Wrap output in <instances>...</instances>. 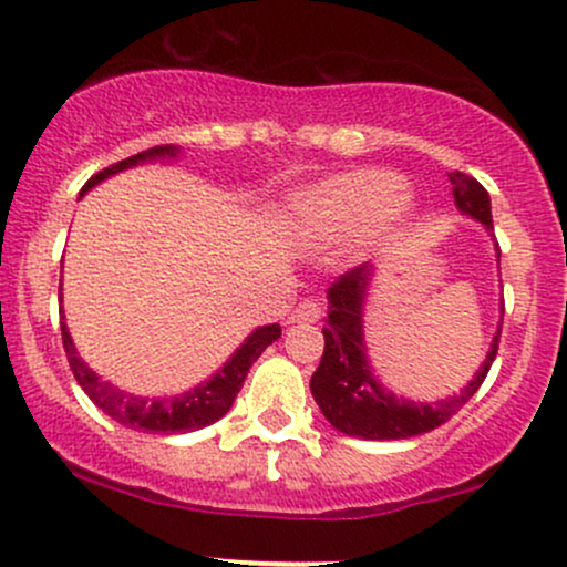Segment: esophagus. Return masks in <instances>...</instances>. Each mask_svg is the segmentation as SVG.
Returning a JSON list of instances; mask_svg holds the SVG:
<instances>
[{
	"instance_id": "esophagus-1",
	"label": "esophagus",
	"mask_w": 567,
	"mask_h": 567,
	"mask_svg": "<svg viewBox=\"0 0 567 567\" xmlns=\"http://www.w3.org/2000/svg\"><path fill=\"white\" fill-rule=\"evenodd\" d=\"M320 320V306H317L315 301H301L292 309V315L288 317V324H296V322H317Z\"/></svg>"
}]
</instances>
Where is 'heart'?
Returning <instances> with one entry per match:
<instances>
[{
    "instance_id": "obj_1",
    "label": "heart",
    "mask_w": 567,
    "mask_h": 567,
    "mask_svg": "<svg viewBox=\"0 0 567 567\" xmlns=\"http://www.w3.org/2000/svg\"><path fill=\"white\" fill-rule=\"evenodd\" d=\"M415 218L402 175L362 167L301 188L288 202V224L306 245L324 247L360 237L362 250L386 245Z\"/></svg>"
}]
</instances>
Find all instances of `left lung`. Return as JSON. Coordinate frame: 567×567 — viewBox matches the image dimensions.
<instances>
[{
    "mask_svg": "<svg viewBox=\"0 0 567 567\" xmlns=\"http://www.w3.org/2000/svg\"><path fill=\"white\" fill-rule=\"evenodd\" d=\"M453 199L461 216L474 218L493 234L491 197L477 181L464 173H451ZM496 261H501V250L496 243ZM375 269L368 264L357 266L354 271L343 275L333 288L328 290V324L322 328L324 351L320 368L311 375V394L328 424L341 434L362 440H408L415 434L432 432L445 424L461 405L472 400L480 383L485 381L487 370L496 360L501 322L487 349L483 365L466 381L458 392L447 394L437 402H415L408 396L394 394L386 389L370 365L368 343H365V303L373 288ZM504 317V303H501Z\"/></svg>",
    "mask_w": 567,
    "mask_h": 567,
    "instance_id": "8db88e82",
    "label": "left lung"
}]
</instances>
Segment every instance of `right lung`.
Returning <instances> with one entry per match:
<instances>
[{
  "instance_id": "add662e5",
  "label": "right lung",
  "mask_w": 567,
  "mask_h": 567,
  "mask_svg": "<svg viewBox=\"0 0 567 567\" xmlns=\"http://www.w3.org/2000/svg\"><path fill=\"white\" fill-rule=\"evenodd\" d=\"M181 146H154L148 152L133 154V157L116 162V165L106 167L103 173L93 175V178L84 184L80 197L90 192V188L103 184L112 175L130 171V167L146 165V162H171L181 157ZM63 301V296H58ZM61 333H63V347H66V357L71 373L84 394L95 402L103 413H109L116 424L127 429H138V432H152V434H186L197 432L202 426L216 424L218 419H224L229 413V408L237 400L239 389L247 379V370L252 362L261 357L266 347L277 341L282 336L279 324H261V328L252 330L250 336L234 349V354L224 362V368H218L210 379H205L197 386L186 389L181 394H167V396H141L130 394L116 389L114 383L103 381L87 362L82 360L80 351L74 347V338L69 333L66 317H61Z\"/></svg>"
}]
</instances>
